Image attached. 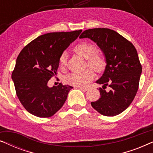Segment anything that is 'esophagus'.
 I'll use <instances>...</instances> for the list:
<instances>
[{
    "label": "esophagus",
    "mask_w": 153,
    "mask_h": 153,
    "mask_svg": "<svg viewBox=\"0 0 153 153\" xmlns=\"http://www.w3.org/2000/svg\"><path fill=\"white\" fill-rule=\"evenodd\" d=\"M79 88H80L81 91H86L88 89L87 87H82V86H79Z\"/></svg>",
    "instance_id": "34e87169"
}]
</instances>
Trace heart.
Instances as JSON below:
<instances>
[{
  "label": "heart",
  "mask_w": 153,
  "mask_h": 153,
  "mask_svg": "<svg viewBox=\"0 0 153 153\" xmlns=\"http://www.w3.org/2000/svg\"><path fill=\"white\" fill-rule=\"evenodd\" d=\"M74 51L81 57L87 60L88 65L96 72H101L106 66L105 58L101 54L95 53L96 47L93 44L83 42L76 45ZM65 54L60 56V65L62 67L65 65ZM94 73L91 69L81 72H72L66 77V81L69 84L75 86H83L93 79Z\"/></svg>",
  "instance_id": "1"
}]
</instances>
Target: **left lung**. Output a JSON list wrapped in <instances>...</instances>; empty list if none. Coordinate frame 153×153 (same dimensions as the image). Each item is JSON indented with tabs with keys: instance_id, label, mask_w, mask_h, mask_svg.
I'll return each instance as SVG.
<instances>
[{
	"instance_id": "8db88e82",
	"label": "left lung",
	"mask_w": 153,
	"mask_h": 153,
	"mask_svg": "<svg viewBox=\"0 0 153 153\" xmlns=\"http://www.w3.org/2000/svg\"><path fill=\"white\" fill-rule=\"evenodd\" d=\"M79 38H89L97 44L105 57L102 76L96 81L101 97L92 102L100 114L114 116L124 111L134 99L139 88L142 68L134 46L116 31L108 28L88 29ZM108 90H106V87Z\"/></svg>"
}]
</instances>
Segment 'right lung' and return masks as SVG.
Instances as JSON below:
<instances>
[{"mask_svg":"<svg viewBox=\"0 0 153 153\" xmlns=\"http://www.w3.org/2000/svg\"><path fill=\"white\" fill-rule=\"evenodd\" d=\"M81 32L82 30L40 35L19 54L12 79L19 100L30 114L48 118L63 106L73 87L60 83L50 88L47 83L56 75L63 51Z\"/></svg>","mask_w":153,"mask_h":153,"instance_id":"1","label":"right lung"}]
</instances>
